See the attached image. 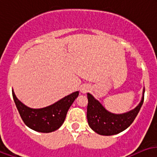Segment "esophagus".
<instances>
[{
  "instance_id": "obj_1",
  "label": "esophagus",
  "mask_w": 157,
  "mask_h": 157,
  "mask_svg": "<svg viewBox=\"0 0 157 157\" xmlns=\"http://www.w3.org/2000/svg\"><path fill=\"white\" fill-rule=\"evenodd\" d=\"M90 90V88H89V86H88L87 84H84L81 87V89H80V91L82 94H86V93H88V91Z\"/></svg>"
}]
</instances>
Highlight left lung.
Segmentation results:
<instances>
[{
    "label": "left lung",
    "mask_w": 157,
    "mask_h": 157,
    "mask_svg": "<svg viewBox=\"0 0 157 157\" xmlns=\"http://www.w3.org/2000/svg\"><path fill=\"white\" fill-rule=\"evenodd\" d=\"M145 89L141 102L132 110L124 113H110L92 94H88L87 118L89 127L99 135L112 136L126 130L135 120L144 101Z\"/></svg>",
    "instance_id": "8db88e82"
}]
</instances>
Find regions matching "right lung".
<instances>
[{
    "mask_svg": "<svg viewBox=\"0 0 157 157\" xmlns=\"http://www.w3.org/2000/svg\"><path fill=\"white\" fill-rule=\"evenodd\" d=\"M12 96L25 124L34 131L48 133L55 132L62 126L68 110L78 96V91L64 97L52 105L42 108H31L25 106L16 98L13 90Z\"/></svg>",
    "mask_w": 157,
    "mask_h": 157,
    "instance_id": "1",
    "label": "right lung"
}]
</instances>
